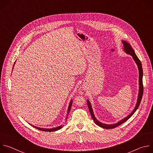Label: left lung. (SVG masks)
Segmentation results:
<instances>
[{
	"mask_svg": "<svg viewBox=\"0 0 153 153\" xmlns=\"http://www.w3.org/2000/svg\"><path fill=\"white\" fill-rule=\"evenodd\" d=\"M122 43L123 44V47H124V51H125V53H126L128 54H130L131 56L134 59V60L135 61V62L136 63L137 67L139 69V94H138V99H137V102L136 103V105L134 109V110L131 112V113L129 114L127 117H126L125 118H124L123 119L121 120L120 121H119V122L114 123V124H111V125H108V124H105L103 123H101L100 122L98 121L94 114L93 109L91 105V103L90 102L89 100H87V104H88V107L90 110V112L91 113V117L93 118V119L94 120V122L99 126L103 128H105V129H112V128H114L119 125H120L121 124H122L123 123H124L125 122H126L128 119H129L131 117L133 114L136 112V111L137 110V109L139 108L140 102L142 100V96H143V81H142V77H143V70H142V63L140 61V60L139 59V58L137 57V56H136L134 51L133 50V49L132 48L131 46L128 42H126L125 40H122Z\"/></svg>",
	"mask_w": 153,
	"mask_h": 153,
	"instance_id": "1",
	"label": "left lung"
}]
</instances>
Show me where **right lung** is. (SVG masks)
<instances>
[{
  "mask_svg": "<svg viewBox=\"0 0 153 153\" xmlns=\"http://www.w3.org/2000/svg\"><path fill=\"white\" fill-rule=\"evenodd\" d=\"M72 100H71L70 104H69V106H68V111H67V117H66V120L67 119V117H68V116L70 113V110H71V106H72ZM33 126V127L36 128V129H39V130H40V131H49V132H51V131H57V130H59L60 129H61L62 127H63V125H60V126H59L57 127H56V128H50V129H47V128H39V127H36L35 126H33V125H31Z\"/></svg>",
  "mask_w": 153,
  "mask_h": 153,
  "instance_id": "obj_1",
  "label": "right lung"
}]
</instances>
